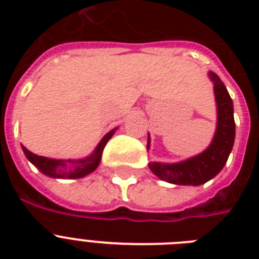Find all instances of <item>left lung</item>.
I'll return each instance as SVG.
<instances>
[{
	"label": "left lung",
	"mask_w": 259,
	"mask_h": 259,
	"mask_svg": "<svg viewBox=\"0 0 259 259\" xmlns=\"http://www.w3.org/2000/svg\"><path fill=\"white\" fill-rule=\"evenodd\" d=\"M208 76L213 83V94L217 102L218 122L215 136L209 146L197 156L184 161L149 162L150 170L161 180L177 185H200L217 176L227 162L234 140H235V121L234 106L229 91L215 72L209 71ZM150 148V137H148L146 149Z\"/></svg>",
	"instance_id": "8db88e82"
}]
</instances>
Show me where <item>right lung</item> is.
I'll use <instances>...</instances> for the list:
<instances>
[{
	"label": "right lung",
	"mask_w": 259,
	"mask_h": 259,
	"mask_svg": "<svg viewBox=\"0 0 259 259\" xmlns=\"http://www.w3.org/2000/svg\"><path fill=\"white\" fill-rule=\"evenodd\" d=\"M117 127L110 130L105 137L102 138L93 153L84 158L79 160H56V158H48L37 156L26 149L25 146L21 145L26 158L33 164L36 168L46 176L55 177V179H80L97 169L102 158V152L105 149L106 144L110 138L113 137Z\"/></svg>",
	"instance_id": "obj_1"
}]
</instances>
